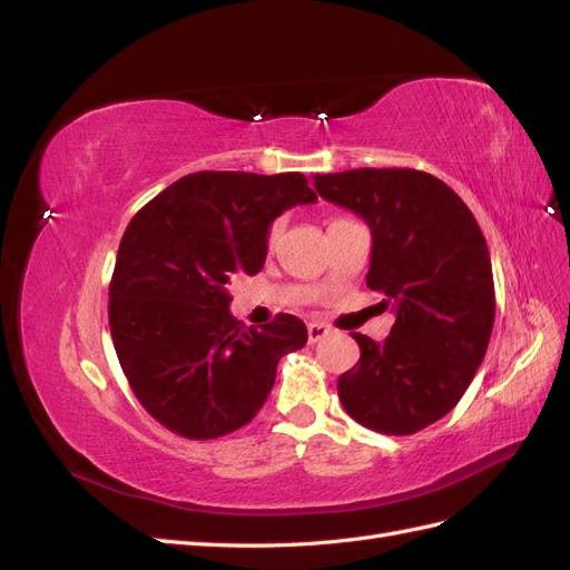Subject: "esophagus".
<instances>
[{"mask_svg": "<svg viewBox=\"0 0 570 570\" xmlns=\"http://www.w3.org/2000/svg\"><path fill=\"white\" fill-rule=\"evenodd\" d=\"M308 344H316L318 340H323L327 333H331V325L325 323H308Z\"/></svg>", "mask_w": 570, "mask_h": 570, "instance_id": "obj_1", "label": "esophagus"}]
</instances>
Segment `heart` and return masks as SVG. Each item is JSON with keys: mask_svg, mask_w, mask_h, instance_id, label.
I'll use <instances>...</instances> for the list:
<instances>
[{"mask_svg": "<svg viewBox=\"0 0 570 570\" xmlns=\"http://www.w3.org/2000/svg\"><path fill=\"white\" fill-rule=\"evenodd\" d=\"M278 233H281V223H273L271 230H268V245L275 243V237H278Z\"/></svg>", "mask_w": 570, "mask_h": 570, "instance_id": "1", "label": "heart"}]
</instances>
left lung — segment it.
<instances>
[{
    "label": "left lung",
    "instance_id": "1",
    "mask_svg": "<svg viewBox=\"0 0 570 570\" xmlns=\"http://www.w3.org/2000/svg\"><path fill=\"white\" fill-rule=\"evenodd\" d=\"M314 180L323 199L368 223L366 285L396 314L381 344L352 333L361 358L340 375V402L375 433H419L459 404L485 358L494 325L485 237L454 189L423 170L354 168Z\"/></svg>",
    "mask_w": 570,
    "mask_h": 570
}]
</instances>
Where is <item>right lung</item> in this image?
<instances>
[{
	"label": "right lung",
	"mask_w": 570,
	"mask_h": 570,
	"mask_svg": "<svg viewBox=\"0 0 570 570\" xmlns=\"http://www.w3.org/2000/svg\"><path fill=\"white\" fill-rule=\"evenodd\" d=\"M312 202L302 174L199 170L128 223L109 285V327L135 396L170 433L214 440L247 425L278 361L306 344L297 316L237 323L228 285L264 268L271 223Z\"/></svg>",
	"instance_id": "1"
}]
</instances>
